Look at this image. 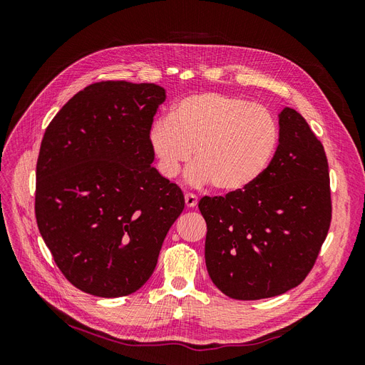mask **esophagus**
<instances>
[{
	"instance_id": "obj_1",
	"label": "esophagus",
	"mask_w": 365,
	"mask_h": 365,
	"mask_svg": "<svg viewBox=\"0 0 365 365\" xmlns=\"http://www.w3.org/2000/svg\"><path fill=\"white\" fill-rule=\"evenodd\" d=\"M184 201H185V205L189 208H193L196 204H197V197L193 195V193H185L184 195Z\"/></svg>"
}]
</instances>
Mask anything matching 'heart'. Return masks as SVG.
<instances>
[{
    "label": "heart",
    "instance_id": "b5f03b06",
    "mask_svg": "<svg viewBox=\"0 0 365 365\" xmlns=\"http://www.w3.org/2000/svg\"><path fill=\"white\" fill-rule=\"evenodd\" d=\"M280 141L279 121L268 108L216 91L185 96L170 117L152 125L149 145L157 168L175 178L181 165L193 185L212 182L222 193L247 190L269 165Z\"/></svg>",
    "mask_w": 365,
    "mask_h": 365
}]
</instances>
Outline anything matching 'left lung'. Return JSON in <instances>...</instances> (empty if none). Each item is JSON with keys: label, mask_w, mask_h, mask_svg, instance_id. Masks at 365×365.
Segmentation results:
<instances>
[{"label": "left lung", "mask_w": 365, "mask_h": 365, "mask_svg": "<svg viewBox=\"0 0 365 365\" xmlns=\"http://www.w3.org/2000/svg\"><path fill=\"white\" fill-rule=\"evenodd\" d=\"M279 125L277 150L256 182L200 201L208 275L235 300L269 298L300 284L332 219L322 141L292 108L279 114Z\"/></svg>", "instance_id": "obj_1"}]
</instances>
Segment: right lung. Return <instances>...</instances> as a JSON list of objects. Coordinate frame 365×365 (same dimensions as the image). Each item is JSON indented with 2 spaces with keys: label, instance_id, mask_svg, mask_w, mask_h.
Returning <instances> with one entry per match:
<instances>
[{
  "label": "right lung",
  "instance_id": "right-lung-1",
  "mask_svg": "<svg viewBox=\"0 0 365 365\" xmlns=\"http://www.w3.org/2000/svg\"><path fill=\"white\" fill-rule=\"evenodd\" d=\"M164 88L97 82L62 106L36 164L39 233L71 284L114 298L140 289L184 210L176 184L152 168L149 132Z\"/></svg>",
  "mask_w": 365,
  "mask_h": 365
}]
</instances>
